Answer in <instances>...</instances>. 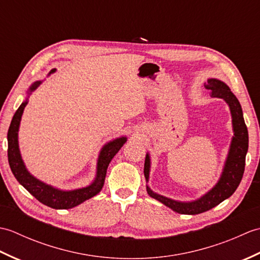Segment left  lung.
I'll return each mask as SVG.
<instances>
[{"label":"left lung","mask_w":260,"mask_h":260,"mask_svg":"<svg viewBox=\"0 0 260 260\" xmlns=\"http://www.w3.org/2000/svg\"><path fill=\"white\" fill-rule=\"evenodd\" d=\"M204 87L210 90L212 97L221 98L228 104L231 117H233L234 136L231 140L229 153L227 159H225L221 176H220L217 184L206 194L191 202L176 201L173 199L157 194L150 189V186L146 185L148 196L181 214H199L218 206L219 203H221L225 199L234 194V192L240 184L245 171L246 154L248 151V129L245 124L240 103L233 91L230 90V88L221 80L213 78L208 79L204 84ZM150 169L151 158L147 153L144 163V175L146 182H148V179H150Z\"/></svg>","instance_id":"obj_1"}]
</instances>
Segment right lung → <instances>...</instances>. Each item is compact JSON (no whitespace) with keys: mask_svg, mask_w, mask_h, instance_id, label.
Wrapping results in <instances>:
<instances>
[{"mask_svg":"<svg viewBox=\"0 0 260 260\" xmlns=\"http://www.w3.org/2000/svg\"><path fill=\"white\" fill-rule=\"evenodd\" d=\"M54 71H56V69H52L50 73H49V75L53 74ZM41 82L42 81L33 82L31 87L29 88L27 93L30 95L33 90H36L37 88L40 86ZM26 104L27 98L25 99V102L20 105V107L15 112L8 132L9 164L11 171H12L15 179L19 181V183L22 186H24L38 201H40L41 203L46 204V206L52 209H71L88 200V199L98 194L104 186L108 165L113 159V157L116 155V153H117L120 150V147L126 143V136L118 137V139L110 141L107 144H105L103 146L97 161L96 178L90 185L70 191L60 190L35 178V176L26 170L23 159L21 157L18 141V132L22 114H23V110L26 106Z\"/></svg>","mask_w":260,"mask_h":260,"instance_id":"1","label":"right lung"}]
</instances>
